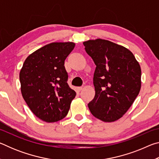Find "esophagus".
I'll list each match as a JSON object with an SVG mask.
<instances>
[{
  "instance_id": "esophagus-1",
  "label": "esophagus",
  "mask_w": 159,
  "mask_h": 159,
  "mask_svg": "<svg viewBox=\"0 0 159 159\" xmlns=\"http://www.w3.org/2000/svg\"><path fill=\"white\" fill-rule=\"evenodd\" d=\"M83 88V86H80V87H77V90L78 91H80Z\"/></svg>"
}]
</instances>
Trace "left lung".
Segmentation results:
<instances>
[{
    "label": "left lung",
    "mask_w": 159,
    "mask_h": 159,
    "mask_svg": "<svg viewBox=\"0 0 159 159\" xmlns=\"http://www.w3.org/2000/svg\"><path fill=\"white\" fill-rule=\"evenodd\" d=\"M83 45L96 65L95 95L88 108L102 121H116L127 112L140 91V66L131 51L107 40H89Z\"/></svg>",
    "instance_id": "1"
}]
</instances>
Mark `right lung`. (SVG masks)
<instances>
[{
	"instance_id": "add662e5",
	"label": "right lung",
	"mask_w": 159,
	"mask_h": 159,
	"mask_svg": "<svg viewBox=\"0 0 159 159\" xmlns=\"http://www.w3.org/2000/svg\"><path fill=\"white\" fill-rule=\"evenodd\" d=\"M74 47L73 42L51 43L29 55L20 70L21 95L43 121L57 122L65 117L76 95L67 83L64 67Z\"/></svg>"
}]
</instances>
